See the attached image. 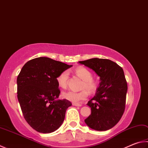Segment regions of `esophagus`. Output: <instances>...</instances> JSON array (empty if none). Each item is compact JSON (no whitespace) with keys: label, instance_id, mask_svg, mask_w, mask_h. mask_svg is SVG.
<instances>
[{"label":"esophagus","instance_id":"obj_1","mask_svg":"<svg viewBox=\"0 0 148 148\" xmlns=\"http://www.w3.org/2000/svg\"><path fill=\"white\" fill-rule=\"evenodd\" d=\"M72 105H73L74 106H76V107H81L82 106V105L78 103H72Z\"/></svg>","mask_w":148,"mask_h":148}]
</instances>
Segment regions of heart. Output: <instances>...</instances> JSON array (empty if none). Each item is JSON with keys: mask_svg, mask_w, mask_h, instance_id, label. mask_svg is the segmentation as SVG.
<instances>
[{"mask_svg": "<svg viewBox=\"0 0 148 148\" xmlns=\"http://www.w3.org/2000/svg\"><path fill=\"white\" fill-rule=\"evenodd\" d=\"M75 73L77 76L83 79L82 88H84L79 92L69 90L63 93V97L66 100L74 102H78L81 100H85L88 97V92H94L97 90L98 87V82L97 80L92 78V74L89 70L83 66L77 67L75 70ZM69 79V72L67 71H63L57 77V83L60 87L65 88L67 86ZM87 88L86 90L85 88Z\"/></svg>", "mask_w": 148, "mask_h": 148, "instance_id": "1", "label": "heart"}]
</instances>
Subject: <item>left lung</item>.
<instances>
[{"label": "left lung", "mask_w": 148, "mask_h": 148, "mask_svg": "<svg viewBox=\"0 0 148 148\" xmlns=\"http://www.w3.org/2000/svg\"><path fill=\"white\" fill-rule=\"evenodd\" d=\"M79 63L93 70L101 81L95 96L87 104L91 114L85 122L92 130H108L119 122L125 110L127 84L124 72L107 59L92 58Z\"/></svg>", "instance_id": "1"}]
</instances>
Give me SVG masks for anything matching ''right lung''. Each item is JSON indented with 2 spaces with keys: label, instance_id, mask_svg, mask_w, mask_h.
I'll list each match as a JSON object with an SVG mask.
<instances>
[{
  "label": "right lung",
  "instance_id": "right-lung-1",
  "mask_svg": "<svg viewBox=\"0 0 148 148\" xmlns=\"http://www.w3.org/2000/svg\"><path fill=\"white\" fill-rule=\"evenodd\" d=\"M72 65L46 57L28 61L17 79V98L24 118L31 127L42 133L60 127L71 102L58 100L60 94L57 77Z\"/></svg>",
  "mask_w": 148,
  "mask_h": 148
}]
</instances>
